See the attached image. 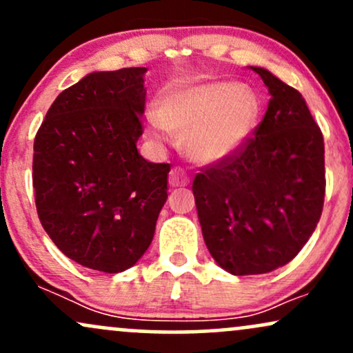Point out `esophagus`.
Segmentation results:
<instances>
[{
  "label": "esophagus",
  "instance_id": "34e87169",
  "mask_svg": "<svg viewBox=\"0 0 353 353\" xmlns=\"http://www.w3.org/2000/svg\"><path fill=\"white\" fill-rule=\"evenodd\" d=\"M189 176L188 172L182 171L181 168H174L171 172H169V184L172 188H182V185H188Z\"/></svg>",
  "mask_w": 353,
  "mask_h": 353
}]
</instances>
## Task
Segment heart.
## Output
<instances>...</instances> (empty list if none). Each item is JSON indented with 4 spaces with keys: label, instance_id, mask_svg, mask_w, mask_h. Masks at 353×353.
Instances as JSON below:
<instances>
[{
    "label": "heart",
    "instance_id": "1",
    "mask_svg": "<svg viewBox=\"0 0 353 353\" xmlns=\"http://www.w3.org/2000/svg\"><path fill=\"white\" fill-rule=\"evenodd\" d=\"M261 106L250 89L232 81L174 84L163 92L151 119L152 132L182 137L197 164L224 163L252 136Z\"/></svg>",
    "mask_w": 353,
    "mask_h": 353
}]
</instances>
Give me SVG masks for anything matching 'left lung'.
I'll return each instance as SVG.
<instances>
[{
    "instance_id": "1",
    "label": "left lung",
    "mask_w": 353,
    "mask_h": 353,
    "mask_svg": "<svg viewBox=\"0 0 353 353\" xmlns=\"http://www.w3.org/2000/svg\"><path fill=\"white\" fill-rule=\"evenodd\" d=\"M250 70L269 88L264 119L236 156L192 184L205 245L234 275L289 264L317 228L325 196L323 136L305 99L264 68Z\"/></svg>"
}]
</instances>
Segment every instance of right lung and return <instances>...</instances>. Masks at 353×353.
Masks as SVG:
<instances>
[{
    "label": "right lung",
    "mask_w": 353,
    "mask_h": 353,
    "mask_svg": "<svg viewBox=\"0 0 353 353\" xmlns=\"http://www.w3.org/2000/svg\"><path fill=\"white\" fill-rule=\"evenodd\" d=\"M148 68L89 72L51 104L34 137L33 188L44 230L71 261L124 272L151 245L169 164L137 152Z\"/></svg>",
    "instance_id": "obj_1"
}]
</instances>
